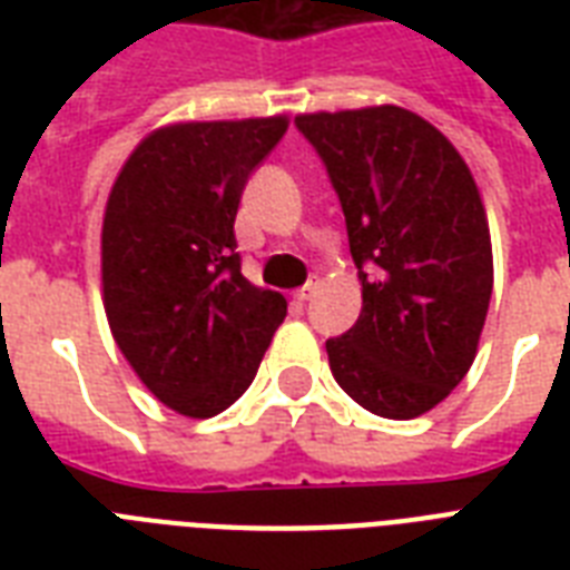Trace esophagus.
<instances>
[{"instance_id": "34e87169", "label": "esophagus", "mask_w": 570, "mask_h": 570, "mask_svg": "<svg viewBox=\"0 0 570 570\" xmlns=\"http://www.w3.org/2000/svg\"><path fill=\"white\" fill-rule=\"evenodd\" d=\"M313 293H316V284H313V281H311V284H304L302 289H295V293H293L295 304H304V302H311V295H313Z\"/></svg>"}]
</instances>
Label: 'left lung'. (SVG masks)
<instances>
[{"label":"left lung","mask_w":570,"mask_h":570,"mask_svg":"<svg viewBox=\"0 0 570 570\" xmlns=\"http://www.w3.org/2000/svg\"><path fill=\"white\" fill-rule=\"evenodd\" d=\"M337 191L364 307L328 340L357 405L387 420L432 411L468 375L494 259L473 174L450 138L399 106L298 115Z\"/></svg>","instance_id":"1"}]
</instances>
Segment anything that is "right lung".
Masks as SVG:
<instances>
[{
    "instance_id": "obj_1",
    "label": "right lung",
    "mask_w": 570,
    "mask_h": 570,
    "mask_svg": "<svg viewBox=\"0 0 570 570\" xmlns=\"http://www.w3.org/2000/svg\"><path fill=\"white\" fill-rule=\"evenodd\" d=\"M286 118L174 124L129 154L102 218V302L145 387L206 420L248 390L286 298L242 275L233 222Z\"/></svg>"
}]
</instances>
